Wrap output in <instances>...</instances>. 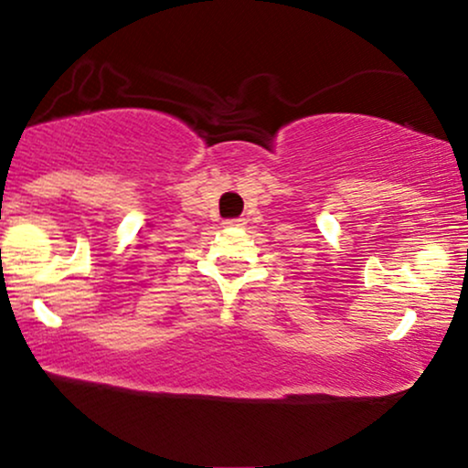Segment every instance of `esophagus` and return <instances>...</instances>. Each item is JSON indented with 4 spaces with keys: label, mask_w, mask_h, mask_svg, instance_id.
Returning <instances> with one entry per match:
<instances>
[{
    "label": "esophagus",
    "mask_w": 468,
    "mask_h": 468,
    "mask_svg": "<svg viewBox=\"0 0 468 468\" xmlns=\"http://www.w3.org/2000/svg\"><path fill=\"white\" fill-rule=\"evenodd\" d=\"M242 223H245V219H229V221H226V226L239 228V226H242Z\"/></svg>",
    "instance_id": "esophagus-1"
}]
</instances>
